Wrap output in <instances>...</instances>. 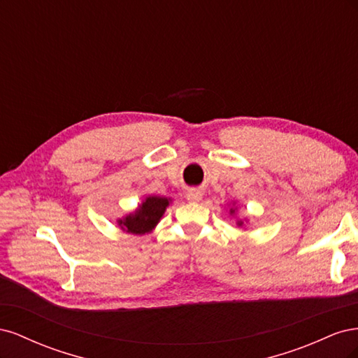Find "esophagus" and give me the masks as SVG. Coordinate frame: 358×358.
I'll return each instance as SVG.
<instances>
[{
  "label": "esophagus",
  "mask_w": 358,
  "mask_h": 358,
  "mask_svg": "<svg viewBox=\"0 0 358 358\" xmlns=\"http://www.w3.org/2000/svg\"><path fill=\"white\" fill-rule=\"evenodd\" d=\"M201 197H203V192L200 189H197V188H191L187 192V199L189 201H200Z\"/></svg>",
  "instance_id": "esophagus-1"
}]
</instances>
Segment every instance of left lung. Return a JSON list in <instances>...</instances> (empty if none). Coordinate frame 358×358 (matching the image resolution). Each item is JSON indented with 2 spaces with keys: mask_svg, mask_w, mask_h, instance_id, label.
<instances>
[{
  "mask_svg": "<svg viewBox=\"0 0 358 358\" xmlns=\"http://www.w3.org/2000/svg\"><path fill=\"white\" fill-rule=\"evenodd\" d=\"M229 213H230L231 216H234V218H236V215H237V208H236V203H234V201H233V206H231V208L229 209ZM245 222H248V220H239V218H237V221H236L237 227H243V225H245Z\"/></svg>",
  "mask_w": 358,
  "mask_h": 358,
  "instance_id": "left-lung-1",
  "label": "left lung"
}]
</instances>
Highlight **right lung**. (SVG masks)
I'll list each match as a JSON object with an SVG mask.
<instances>
[{
	"label": "right lung",
	"instance_id": "right-lung-1",
	"mask_svg": "<svg viewBox=\"0 0 358 358\" xmlns=\"http://www.w3.org/2000/svg\"><path fill=\"white\" fill-rule=\"evenodd\" d=\"M171 201L173 200L170 197L148 196L137 206L136 210L116 220L117 227L122 231L134 236L150 233L158 225L162 216H164L166 209Z\"/></svg>",
	"mask_w": 358,
	"mask_h": 358
}]
</instances>
